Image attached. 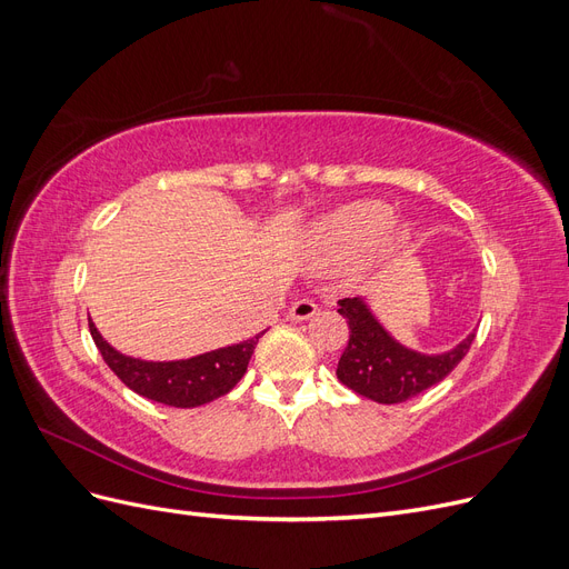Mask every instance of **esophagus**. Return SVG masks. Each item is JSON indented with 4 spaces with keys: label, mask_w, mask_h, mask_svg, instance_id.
<instances>
[{
    "label": "esophagus",
    "mask_w": 569,
    "mask_h": 569,
    "mask_svg": "<svg viewBox=\"0 0 569 569\" xmlns=\"http://www.w3.org/2000/svg\"><path fill=\"white\" fill-rule=\"evenodd\" d=\"M316 313H318V303H313L311 299H299V301L291 303V308H289V318L297 320V322L311 320Z\"/></svg>",
    "instance_id": "1"
}]
</instances>
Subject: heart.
I'll use <instances>...</instances> for the list:
<instances>
[{
  "label": "heart",
  "mask_w": 569,
  "mask_h": 569,
  "mask_svg": "<svg viewBox=\"0 0 569 569\" xmlns=\"http://www.w3.org/2000/svg\"><path fill=\"white\" fill-rule=\"evenodd\" d=\"M393 220V209L380 199L343 203L320 218L308 232L311 247L327 263H349L375 247L380 261L399 258L416 239V226Z\"/></svg>",
  "instance_id": "b5f03b06"
}]
</instances>
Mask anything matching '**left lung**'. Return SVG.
Here are the masks:
<instances>
[{
    "label": "left lung",
    "mask_w": 569,
    "mask_h": 569,
    "mask_svg": "<svg viewBox=\"0 0 569 569\" xmlns=\"http://www.w3.org/2000/svg\"><path fill=\"white\" fill-rule=\"evenodd\" d=\"M339 316L349 322V347L343 349L337 377L351 391L377 403H403L435 387L470 351V332L451 351L422 353L396 339L372 313L368 299H341Z\"/></svg>",
    "instance_id": "left-lung-1"
}]
</instances>
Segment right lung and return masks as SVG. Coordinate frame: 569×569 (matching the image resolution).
I'll return each mask as SVG.
<instances>
[{
	"label": "right lung",
	"instance_id": "obj_1",
	"mask_svg": "<svg viewBox=\"0 0 569 569\" xmlns=\"http://www.w3.org/2000/svg\"><path fill=\"white\" fill-rule=\"evenodd\" d=\"M90 335L99 353L104 356L107 366L116 372L120 382L149 401L176 408H197L218 399V396H226L244 377L249 358L256 349L258 337H261L256 335L247 341L232 343V347H222L182 360H142L116 351L99 335L92 318Z\"/></svg>",
	"mask_w": 569,
	"mask_h": 569
}]
</instances>
